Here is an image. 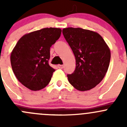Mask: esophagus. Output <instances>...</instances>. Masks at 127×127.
Instances as JSON below:
<instances>
[{"label": "esophagus", "mask_w": 127, "mask_h": 127, "mask_svg": "<svg viewBox=\"0 0 127 127\" xmlns=\"http://www.w3.org/2000/svg\"><path fill=\"white\" fill-rule=\"evenodd\" d=\"M58 67L59 69H63L64 67V66L61 64H58Z\"/></svg>", "instance_id": "1"}]
</instances>
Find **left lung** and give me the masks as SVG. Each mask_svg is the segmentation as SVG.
<instances>
[{
  "mask_svg": "<svg viewBox=\"0 0 127 127\" xmlns=\"http://www.w3.org/2000/svg\"><path fill=\"white\" fill-rule=\"evenodd\" d=\"M63 34L75 57L74 72L67 74L69 82L79 91L95 87L104 77L111 60V51L96 32L80 28L63 29Z\"/></svg>",
  "mask_w": 127,
  "mask_h": 127,
  "instance_id": "8db88e82",
  "label": "left lung"
}]
</instances>
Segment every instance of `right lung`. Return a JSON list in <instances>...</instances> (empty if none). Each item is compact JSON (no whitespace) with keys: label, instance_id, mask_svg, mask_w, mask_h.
Returning <instances> with one entry per match:
<instances>
[{"label":"right lung","instance_id":"add662e5","mask_svg":"<svg viewBox=\"0 0 127 127\" xmlns=\"http://www.w3.org/2000/svg\"><path fill=\"white\" fill-rule=\"evenodd\" d=\"M60 28H43L24 35L10 55L12 70L20 83L32 91L45 87L55 70L48 64L50 49L60 38Z\"/></svg>","mask_w":127,"mask_h":127}]
</instances>
